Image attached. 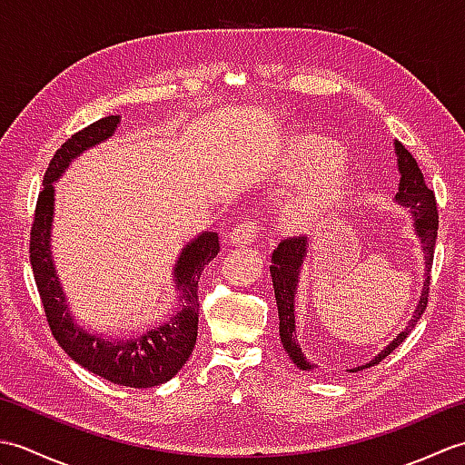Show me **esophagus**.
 Returning <instances> with one entry per match:
<instances>
[{"instance_id": "1", "label": "esophagus", "mask_w": 465, "mask_h": 465, "mask_svg": "<svg viewBox=\"0 0 465 465\" xmlns=\"http://www.w3.org/2000/svg\"><path fill=\"white\" fill-rule=\"evenodd\" d=\"M255 235H258V225L253 222H242L232 230L230 242L235 245H248L255 240Z\"/></svg>"}]
</instances>
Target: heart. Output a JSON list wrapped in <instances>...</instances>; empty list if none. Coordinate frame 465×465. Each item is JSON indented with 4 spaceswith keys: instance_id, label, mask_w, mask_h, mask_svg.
Listing matches in <instances>:
<instances>
[{
    "instance_id": "obj_1",
    "label": "heart",
    "mask_w": 465,
    "mask_h": 465,
    "mask_svg": "<svg viewBox=\"0 0 465 465\" xmlns=\"http://www.w3.org/2000/svg\"><path fill=\"white\" fill-rule=\"evenodd\" d=\"M335 147L315 135L293 137L285 147L273 180L292 183L305 175V182L290 202L282 207V227L290 232H305L328 215L348 187V167L341 160H330Z\"/></svg>"
}]
</instances>
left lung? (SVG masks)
I'll return each instance as SVG.
<instances>
[{"instance_id":"obj_1","label":"left lung","mask_w":465,"mask_h":465,"mask_svg":"<svg viewBox=\"0 0 465 465\" xmlns=\"http://www.w3.org/2000/svg\"><path fill=\"white\" fill-rule=\"evenodd\" d=\"M393 152L398 157V172H400V183L398 193L393 195V202L401 207H408L411 213L413 232H416L418 240L423 250V288L420 293V300L416 310L411 313V320L406 323L403 331H400L385 348L373 355V360L365 365L348 371H360L371 365L380 363L383 358L398 348V345L408 338L413 325L421 318L428 305V292H430V272L433 263V248H436L438 240V207H436V195L426 185L423 173L418 167V162L413 155L403 147L398 140H393ZM310 240L308 238H292L283 240L278 248L272 253V282H273V293L275 303H278V315H280V338L283 350L288 351L290 360L298 365L302 371L315 370V363H312L305 353L302 351V345L298 341V333H295V293H298L300 285V273L303 268V262L308 258L310 252Z\"/></svg>"}]
</instances>
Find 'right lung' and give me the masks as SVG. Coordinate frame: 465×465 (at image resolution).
I'll list each match as a JSON object with an SVG mask.
<instances>
[{
  "label": "right lung",
  "instance_id": "1",
  "mask_svg": "<svg viewBox=\"0 0 465 465\" xmlns=\"http://www.w3.org/2000/svg\"><path fill=\"white\" fill-rule=\"evenodd\" d=\"M120 122L122 115L102 117L74 134L55 152L44 175V190L37 197L29 260H32L34 278L49 328L69 358L112 383L127 385V388H153L170 381L190 360L197 340V322H200L197 282L205 265L220 252V243L215 232H202L183 245L172 272L180 308L153 328L143 330L134 338L114 340L100 331L87 330L75 320L54 262L52 227L55 183L75 157L110 140L120 127Z\"/></svg>",
  "mask_w": 465,
  "mask_h": 465
}]
</instances>
